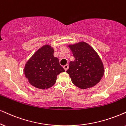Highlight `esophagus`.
Segmentation results:
<instances>
[{
    "instance_id": "1",
    "label": "esophagus",
    "mask_w": 126,
    "mask_h": 126,
    "mask_svg": "<svg viewBox=\"0 0 126 126\" xmlns=\"http://www.w3.org/2000/svg\"><path fill=\"white\" fill-rule=\"evenodd\" d=\"M63 68H64V69L65 70V71H67V70L68 68V64L65 65V66L63 67Z\"/></svg>"
}]
</instances>
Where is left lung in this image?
Segmentation results:
<instances>
[{"mask_svg":"<svg viewBox=\"0 0 126 126\" xmlns=\"http://www.w3.org/2000/svg\"><path fill=\"white\" fill-rule=\"evenodd\" d=\"M75 60L70 62L66 72L71 81L81 89L91 88L100 81L104 74L102 60L88 44L81 42L69 45Z\"/></svg>","mask_w":126,"mask_h":126,"instance_id":"8db88e82","label":"left lung"}]
</instances>
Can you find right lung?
I'll list each match as a JSON object with an SVG mask.
<instances>
[{
    "mask_svg": "<svg viewBox=\"0 0 126 126\" xmlns=\"http://www.w3.org/2000/svg\"><path fill=\"white\" fill-rule=\"evenodd\" d=\"M53 53L50 46L45 45L38 49L25 64V77L36 88L45 90L52 87L56 81L57 76L65 71Z\"/></svg>",
    "mask_w": 126,
    "mask_h": 126,
    "instance_id": "add662e5",
    "label": "right lung"
}]
</instances>
